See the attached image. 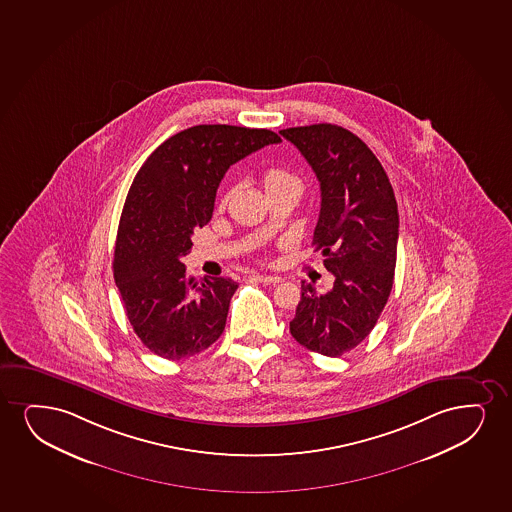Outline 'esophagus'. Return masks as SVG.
I'll return each instance as SVG.
<instances>
[{"label":"esophagus","instance_id":"obj_1","mask_svg":"<svg viewBox=\"0 0 512 512\" xmlns=\"http://www.w3.org/2000/svg\"><path fill=\"white\" fill-rule=\"evenodd\" d=\"M254 279L259 280V282H263V284H280L282 279L280 277H275V275H254Z\"/></svg>","mask_w":512,"mask_h":512}]
</instances>
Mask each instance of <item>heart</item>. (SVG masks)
Listing matches in <instances>:
<instances>
[{"instance_id":"obj_1","label":"heart","mask_w":512,"mask_h":512,"mask_svg":"<svg viewBox=\"0 0 512 512\" xmlns=\"http://www.w3.org/2000/svg\"><path fill=\"white\" fill-rule=\"evenodd\" d=\"M261 183L265 188L266 195L280 194V192H292L299 197L301 190H303V182L296 173H292L289 169L285 168H268L263 176H261ZM223 199L221 202H225Z\"/></svg>"}]
</instances>
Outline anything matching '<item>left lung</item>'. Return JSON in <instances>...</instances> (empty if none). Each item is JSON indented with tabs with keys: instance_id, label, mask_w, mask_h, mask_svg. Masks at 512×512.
<instances>
[{
	"instance_id": "1",
	"label": "left lung",
	"mask_w": 512,
	"mask_h": 512,
	"mask_svg": "<svg viewBox=\"0 0 512 512\" xmlns=\"http://www.w3.org/2000/svg\"><path fill=\"white\" fill-rule=\"evenodd\" d=\"M320 182L313 246L334 275L329 292L301 282L291 334L306 350L341 356L369 336L393 287L398 206L388 175L365 143L336 124L280 131Z\"/></svg>"
}]
</instances>
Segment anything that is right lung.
<instances>
[{
    "instance_id": "right-lung-1",
    "label": "right lung",
    "mask_w": 512,
    "mask_h": 512,
    "mask_svg": "<svg viewBox=\"0 0 512 512\" xmlns=\"http://www.w3.org/2000/svg\"><path fill=\"white\" fill-rule=\"evenodd\" d=\"M280 142L270 130L199 124L161 143L136 173L117 228L114 280L131 327L152 353L182 360L225 330L239 284L187 279L182 258L195 230L211 220L228 168Z\"/></svg>"
}]
</instances>
